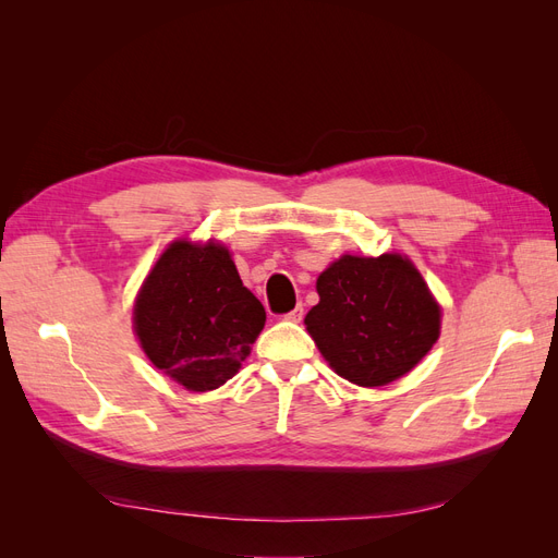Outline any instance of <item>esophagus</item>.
Masks as SVG:
<instances>
[{
    "mask_svg": "<svg viewBox=\"0 0 558 558\" xmlns=\"http://www.w3.org/2000/svg\"><path fill=\"white\" fill-rule=\"evenodd\" d=\"M302 316H305V307H302V305H298V307L291 310L289 314H283V318H286V320H293V324H300Z\"/></svg>",
    "mask_w": 558,
    "mask_h": 558,
    "instance_id": "esophagus-1",
    "label": "esophagus"
}]
</instances>
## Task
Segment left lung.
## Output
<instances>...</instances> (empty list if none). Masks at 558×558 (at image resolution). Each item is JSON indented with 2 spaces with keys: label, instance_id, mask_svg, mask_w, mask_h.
Wrapping results in <instances>:
<instances>
[{
  "label": "left lung",
  "instance_id": "left-lung-1",
  "mask_svg": "<svg viewBox=\"0 0 558 558\" xmlns=\"http://www.w3.org/2000/svg\"><path fill=\"white\" fill-rule=\"evenodd\" d=\"M316 291L320 300L305 326L335 373L359 386L408 375L440 337V307L398 253L342 256L318 277Z\"/></svg>",
  "mask_w": 558,
  "mask_h": 558
}]
</instances>
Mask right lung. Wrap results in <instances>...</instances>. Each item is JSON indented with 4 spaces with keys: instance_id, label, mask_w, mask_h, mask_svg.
<instances>
[{
    "instance_id": "add662e5",
    "label": "right lung",
    "mask_w": 558,
    "mask_h": 558,
    "mask_svg": "<svg viewBox=\"0 0 558 558\" xmlns=\"http://www.w3.org/2000/svg\"><path fill=\"white\" fill-rule=\"evenodd\" d=\"M265 326L260 300L221 244H170L134 305V330L156 367L189 391H214L238 373Z\"/></svg>"
}]
</instances>
